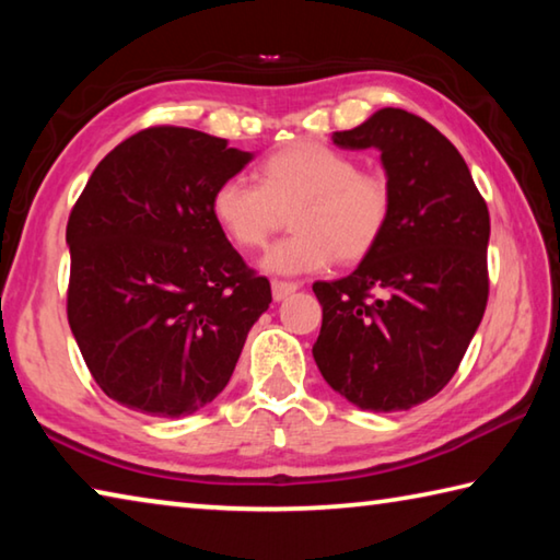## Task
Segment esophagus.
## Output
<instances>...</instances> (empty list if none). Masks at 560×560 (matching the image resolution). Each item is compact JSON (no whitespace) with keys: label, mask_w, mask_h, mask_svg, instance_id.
Masks as SVG:
<instances>
[{"label":"esophagus","mask_w":560,"mask_h":560,"mask_svg":"<svg viewBox=\"0 0 560 560\" xmlns=\"http://www.w3.org/2000/svg\"><path fill=\"white\" fill-rule=\"evenodd\" d=\"M299 289V283L296 281H279V279H273L271 281V293H273V301H283L287 296H291L293 291Z\"/></svg>","instance_id":"obj_1"}]
</instances>
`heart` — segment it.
<instances>
[{"label":"heart","instance_id":"1","mask_svg":"<svg viewBox=\"0 0 560 560\" xmlns=\"http://www.w3.org/2000/svg\"><path fill=\"white\" fill-rule=\"evenodd\" d=\"M261 183L244 175L214 187L210 212L226 240L242 249L267 244L287 210L296 234L269 246L261 269L281 277L324 271L338 257L358 261L383 240L393 214V187L377 170L324 143H293L271 153Z\"/></svg>","mask_w":560,"mask_h":560}]
</instances>
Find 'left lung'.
Here are the masks:
<instances>
[{"label": "left lung", "instance_id": "obj_1", "mask_svg": "<svg viewBox=\"0 0 560 560\" xmlns=\"http://www.w3.org/2000/svg\"><path fill=\"white\" fill-rule=\"evenodd\" d=\"M334 143L381 150L393 214L350 277L314 283L316 365L360 410H410L452 381L485 316L487 202L459 150L415 113L381 108Z\"/></svg>", "mask_w": 560, "mask_h": 560}]
</instances>
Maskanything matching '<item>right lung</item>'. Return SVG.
<instances>
[{
	"instance_id": "1",
	"label": "right lung",
	"mask_w": 560,
	"mask_h": 560,
	"mask_svg": "<svg viewBox=\"0 0 560 560\" xmlns=\"http://www.w3.org/2000/svg\"><path fill=\"white\" fill-rule=\"evenodd\" d=\"M252 158L202 130L155 126L93 170L66 226V314L110 400L185 417L230 383L271 287L217 226L210 200Z\"/></svg>"
}]
</instances>
